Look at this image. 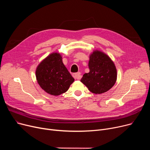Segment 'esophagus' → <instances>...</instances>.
<instances>
[{"label": "esophagus", "instance_id": "esophagus-1", "mask_svg": "<svg viewBox=\"0 0 150 150\" xmlns=\"http://www.w3.org/2000/svg\"><path fill=\"white\" fill-rule=\"evenodd\" d=\"M73 76L76 80H80L81 78V74L80 72L73 74Z\"/></svg>", "mask_w": 150, "mask_h": 150}]
</instances>
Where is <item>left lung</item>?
Returning a JSON list of instances; mask_svg holds the SVG:
<instances>
[{
  "mask_svg": "<svg viewBox=\"0 0 150 150\" xmlns=\"http://www.w3.org/2000/svg\"><path fill=\"white\" fill-rule=\"evenodd\" d=\"M89 72L81 79L88 89L93 93H102L111 89L117 80V69L114 62L103 52L96 50L90 54Z\"/></svg>",
  "mask_w": 150,
  "mask_h": 150,
  "instance_id": "8db88e82",
  "label": "left lung"
}]
</instances>
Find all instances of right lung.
Here are the masks:
<instances>
[{
  "instance_id": "1",
  "label": "right lung",
  "mask_w": 150,
  "mask_h": 150,
  "mask_svg": "<svg viewBox=\"0 0 150 150\" xmlns=\"http://www.w3.org/2000/svg\"><path fill=\"white\" fill-rule=\"evenodd\" d=\"M36 80L47 93L57 96L66 92L74 78L63 64L61 55L57 52L50 54L38 66Z\"/></svg>"
}]
</instances>
